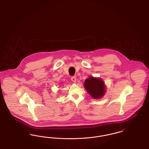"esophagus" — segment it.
<instances>
[{"instance_id":"34e87169","label":"esophagus","mask_w":149,"mask_h":149,"mask_svg":"<svg viewBox=\"0 0 149 149\" xmlns=\"http://www.w3.org/2000/svg\"><path fill=\"white\" fill-rule=\"evenodd\" d=\"M71 80L74 83H75L76 81H77V79H76V77H72L71 78Z\"/></svg>"}]
</instances>
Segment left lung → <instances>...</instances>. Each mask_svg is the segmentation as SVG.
<instances>
[{"mask_svg":"<svg viewBox=\"0 0 149 149\" xmlns=\"http://www.w3.org/2000/svg\"><path fill=\"white\" fill-rule=\"evenodd\" d=\"M86 91L94 99H99L106 93V86L104 81L99 78L90 77L84 81Z\"/></svg>","mask_w":149,"mask_h":149,"instance_id":"obj_1","label":"left lung"}]
</instances>
